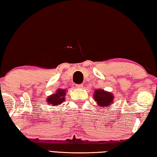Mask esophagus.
Segmentation results:
<instances>
[{
	"label": "esophagus",
	"mask_w": 157,
	"mask_h": 157,
	"mask_svg": "<svg viewBox=\"0 0 157 157\" xmlns=\"http://www.w3.org/2000/svg\"><path fill=\"white\" fill-rule=\"evenodd\" d=\"M76 88L78 89H82L83 88V84H76Z\"/></svg>",
	"instance_id": "esophagus-1"
}]
</instances>
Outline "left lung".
Masks as SVG:
<instances>
[{
    "label": "left lung",
    "mask_w": 157,
    "mask_h": 157,
    "mask_svg": "<svg viewBox=\"0 0 157 157\" xmlns=\"http://www.w3.org/2000/svg\"><path fill=\"white\" fill-rule=\"evenodd\" d=\"M94 98L98 106L107 108L109 105L113 103L114 96L110 92L105 91L102 89H97L94 92Z\"/></svg>",
    "instance_id": "left-lung-1"
}]
</instances>
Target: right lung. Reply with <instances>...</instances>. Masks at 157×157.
<instances>
[{"mask_svg":"<svg viewBox=\"0 0 157 157\" xmlns=\"http://www.w3.org/2000/svg\"><path fill=\"white\" fill-rule=\"evenodd\" d=\"M66 93V90L65 89H57L55 94L50 95V96L48 97L46 102L52 106H58L61 105L65 100Z\"/></svg>","mask_w":157,"mask_h":157,"instance_id":"add662e5","label":"right lung"}]
</instances>
